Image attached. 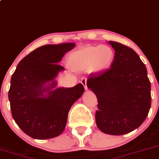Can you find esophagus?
Wrapping results in <instances>:
<instances>
[{"mask_svg": "<svg viewBox=\"0 0 159 159\" xmlns=\"http://www.w3.org/2000/svg\"><path fill=\"white\" fill-rule=\"evenodd\" d=\"M81 84H82L83 85H84V89H85V90H88V87H87V79H86V78H83V79H81Z\"/></svg>", "mask_w": 159, "mask_h": 159, "instance_id": "esophagus-1", "label": "esophagus"}]
</instances>
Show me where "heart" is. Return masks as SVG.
<instances>
[{"label":"heart","instance_id":"1","mask_svg":"<svg viewBox=\"0 0 159 159\" xmlns=\"http://www.w3.org/2000/svg\"><path fill=\"white\" fill-rule=\"evenodd\" d=\"M114 57V50L109 46H86L69 55L67 65L75 71L101 72L112 65Z\"/></svg>","mask_w":159,"mask_h":159}]
</instances>
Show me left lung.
Masks as SVG:
<instances>
[{
    "label": "left lung",
    "mask_w": 159,
    "mask_h": 159,
    "mask_svg": "<svg viewBox=\"0 0 159 159\" xmlns=\"http://www.w3.org/2000/svg\"><path fill=\"white\" fill-rule=\"evenodd\" d=\"M109 43L115 50L112 65L91 75L87 86L98 99V128L107 134L122 135L139 127L147 117L151 83L145 65L134 50L120 43Z\"/></svg>",
    "instance_id": "obj_1"
}]
</instances>
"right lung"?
Listing matches in <instances>:
<instances>
[{"mask_svg": "<svg viewBox=\"0 0 159 159\" xmlns=\"http://www.w3.org/2000/svg\"><path fill=\"white\" fill-rule=\"evenodd\" d=\"M73 43L43 46L25 57L12 75L8 92L11 110L17 125L34 139L59 136L64 131L72 105L84 86L56 88L55 78L64 70L57 64Z\"/></svg>", "mask_w": 159, "mask_h": 159, "instance_id": "obj_1", "label": "right lung"}]
</instances>
